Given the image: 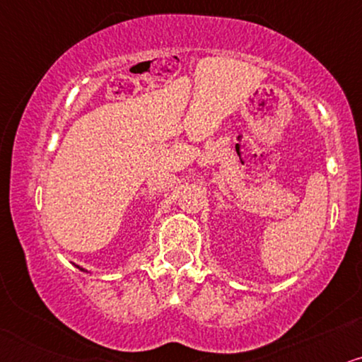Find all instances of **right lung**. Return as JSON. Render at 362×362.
I'll return each mask as SVG.
<instances>
[{"label": "right lung", "mask_w": 362, "mask_h": 362, "mask_svg": "<svg viewBox=\"0 0 362 362\" xmlns=\"http://www.w3.org/2000/svg\"><path fill=\"white\" fill-rule=\"evenodd\" d=\"M76 267H78V265H76ZM80 269V271H85V269H81V267H78ZM86 272V271H85Z\"/></svg>", "instance_id": "obj_1"}]
</instances>
